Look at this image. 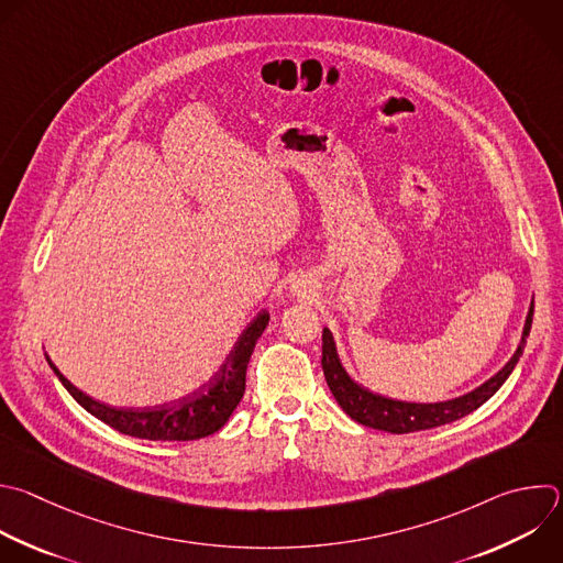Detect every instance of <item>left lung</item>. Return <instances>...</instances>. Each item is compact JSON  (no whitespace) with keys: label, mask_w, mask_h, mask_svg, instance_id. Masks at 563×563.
Instances as JSON below:
<instances>
[{"label":"left lung","mask_w":563,"mask_h":563,"mask_svg":"<svg viewBox=\"0 0 563 563\" xmlns=\"http://www.w3.org/2000/svg\"><path fill=\"white\" fill-rule=\"evenodd\" d=\"M532 311H534V300L530 302L521 342H519L517 351L512 353V357L495 373L493 378H488L484 385H479L477 389H473L460 398L444 400V402H405V400H394V398L371 394L368 389L360 387L349 376L346 368L340 362L335 340H333L331 331L324 327L322 329V371H324L327 385H329L335 402L342 407V411L351 420H355L368 429H378V431L400 435V433H416V431H427V429H435V427L455 422V420L473 413L475 409H479L508 380L515 364L519 362V357L523 353L526 338H528L530 324H532Z\"/></svg>","instance_id":"left-lung-1"}]
</instances>
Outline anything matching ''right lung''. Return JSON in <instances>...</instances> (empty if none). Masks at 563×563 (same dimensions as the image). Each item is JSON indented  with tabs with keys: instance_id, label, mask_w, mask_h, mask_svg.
<instances>
[{
	"instance_id": "1",
	"label": "right lung",
	"mask_w": 563,
	"mask_h": 563,
	"mask_svg": "<svg viewBox=\"0 0 563 563\" xmlns=\"http://www.w3.org/2000/svg\"><path fill=\"white\" fill-rule=\"evenodd\" d=\"M269 324V313L263 309L241 333L236 340L232 353L221 364V368L214 376L199 387L195 394L185 396L172 405H161L154 409H112L106 407L84 391H79L75 385H70L62 371L51 362L46 355L51 368L59 383L68 389V394L97 420L106 422L114 431L141 440L152 442H187L199 440L217 433L225 427L234 409L239 407L243 394H245V373L250 357L254 353L256 340Z\"/></svg>"
}]
</instances>
